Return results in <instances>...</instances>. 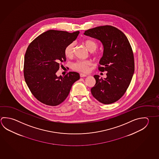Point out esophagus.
Segmentation results:
<instances>
[{
    "label": "esophagus",
    "mask_w": 159,
    "mask_h": 159,
    "mask_svg": "<svg viewBox=\"0 0 159 159\" xmlns=\"http://www.w3.org/2000/svg\"><path fill=\"white\" fill-rule=\"evenodd\" d=\"M80 76L81 78H83V77H85L87 76V75L86 74H82V73H81L80 74Z\"/></svg>",
    "instance_id": "obj_1"
}]
</instances>
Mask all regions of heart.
<instances>
[{
  "instance_id": "1",
  "label": "heart",
  "mask_w": 159,
  "mask_h": 159,
  "mask_svg": "<svg viewBox=\"0 0 159 159\" xmlns=\"http://www.w3.org/2000/svg\"><path fill=\"white\" fill-rule=\"evenodd\" d=\"M84 43L89 51L93 52V53L95 55H98V52H94L97 49L98 47V45L97 42L93 40L87 39L84 42ZM75 46V42H71L66 46L65 48L64 52L65 56L67 57L70 58L73 56ZM92 64V62L89 60H79L73 65V68L74 70L76 71L87 73L89 71V66H91Z\"/></svg>"
}]
</instances>
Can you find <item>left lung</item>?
Segmentation results:
<instances>
[{
    "label": "left lung",
    "instance_id": "1",
    "mask_svg": "<svg viewBox=\"0 0 159 159\" xmlns=\"http://www.w3.org/2000/svg\"><path fill=\"white\" fill-rule=\"evenodd\" d=\"M84 34L99 40L104 48L99 61L100 71H107V78L94 76L96 83L91 89L94 97L100 103L109 104L119 100L129 85L134 71L131 45L122 32L111 25L89 29Z\"/></svg>",
    "mask_w": 159,
    "mask_h": 159
}]
</instances>
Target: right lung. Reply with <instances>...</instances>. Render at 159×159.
<instances>
[{"label": "right lung", "instance_id": "1", "mask_svg": "<svg viewBox=\"0 0 159 159\" xmlns=\"http://www.w3.org/2000/svg\"><path fill=\"white\" fill-rule=\"evenodd\" d=\"M79 31L48 30L40 34L28 46L24 62V77L32 94L46 105L56 106L63 102L79 74L69 72L62 77L56 73L66 61L64 50Z\"/></svg>", "mask_w": 159, "mask_h": 159}]
</instances>
